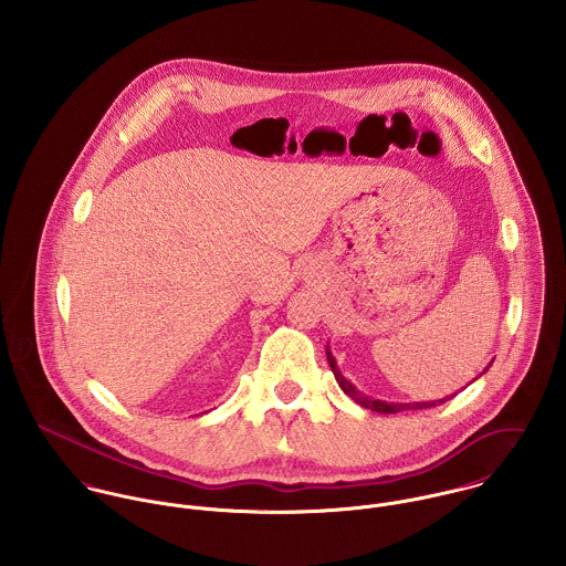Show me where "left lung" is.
Segmentation results:
<instances>
[{
  "mask_svg": "<svg viewBox=\"0 0 566 566\" xmlns=\"http://www.w3.org/2000/svg\"><path fill=\"white\" fill-rule=\"evenodd\" d=\"M326 359H328V366H331V370H333V375H335V381L339 384V388L344 390V395H348L355 403L361 405V407H366V409H373V411H379V413H397V411H405V409H424V407L442 405L453 397V395H451V397H444V399H438V401H416V403H388V401H381V399H373V397L359 392V390L342 375V370L337 368V361H335V357H333L328 344H326ZM488 368H490V364L485 366L484 373ZM475 379H478V377H475ZM464 388H467V386H464ZM455 395H458V392H455Z\"/></svg>",
  "mask_w": 566,
  "mask_h": 566,
  "instance_id": "1",
  "label": "left lung"
}]
</instances>
